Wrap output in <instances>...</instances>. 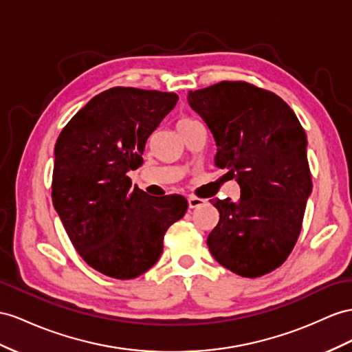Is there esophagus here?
Here are the masks:
<instances>
[{
    "label": "esophagus",
    "instance_id": "esophagus-1",
    "mask_svg": "<svg viewBox=\"0 0 352 352\" xmlns=\"http://www.w3.org/2000/svg\"><path fill=\"white\" fill-rule=\"evenodd\" d=\"M204 204L205 201L201 199V197H196V196L188 197V208H197V206H202Z\"/></svg>",
    "mask_w": 352,
    "mask_h": 352
}]
</instances>
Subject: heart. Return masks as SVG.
I'll list each match as a JSON object with an SVG mask.
<instances>
[{"label": "heart", "mask_w": 352, "mask_h": 352, "mask_svg": "<svg viewBox=\"0 0 352 352\" xmlns=\"http://www.w3.org/2000/svg\"><path fill=\"white\" fill-rule=\"evenodd\" d=\"M196 122L193 119H190V117H182V119H178V122H177V129L178 131L186 129V128H188V126H192Z\"/></svg>", "instance_id": "obj_1"}]
</instances>
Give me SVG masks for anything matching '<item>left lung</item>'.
<instances>
[{
  "mask_svg": "<svg viewBox=\"0 0 352 352\" xmlns=\"http://www.w3.org/2000/svg\"><path fill=\"white\" fill-rule=\"evenodd\" d=\"M187 101L215 140V166L241 187L236 202L211 201L220 212L211 254L241 276L272 272L296 245L312 192L305 129L281 98L247 82L190 90Z\"/></svg>",
  "mask_w": 352,
  "mask_h": 352,
  "instance_id": "left-lung-1",
  "label": "left lung"
}]
</instances>
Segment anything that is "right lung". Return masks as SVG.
Segmentation results:
<instances>
[{"label": "right lung", "instance_id": "right-lung-1", "mask_svg": "<svg viewBox=\"0 0 352 352\" xmlns=\"http://www.w3.org/2000/svg\"><path fill=\"white\" fill-rule=\"evenodd\" d=\"M178 95L111 87L71 119L55 144L52 201L85 262L116 279H132L155 265L164 236L187 211L179 195L150 196L132 186L150 135Z\"/></svg>", "mask_w": 352, "mask_h": 352}]
</instances>
